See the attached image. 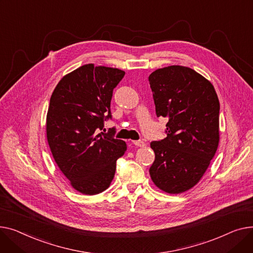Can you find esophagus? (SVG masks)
I'll return each mask as SVG.
<instances>
[{
  "label": "esophagus",
  "mask_w": 253,
  "mask_h": 253,
  "mask_svg": "<svg viewBox=\"0 0 253 253\" xmlns=\"http://www.w3.org/2000/svg\"><path fill=\"white\" fill-rule=\"evenodd\" d=\"M132 144L135 145V146H138V147H144V146H145V143H144V141H142V140L132 141Z\"/></svg>",
  "instance_id": "34e87169"
}]
</instances>
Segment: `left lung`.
Listing matches in <instances>:
<instances>
[{"instance_id": "obj_1", "label": "left lung", "mask_w": 253, "mask_h": 253, "mask_svg": "<svg viewBox=\"0 0 253 253\" xmlns=\"http://www.w3.org/2000/svg\"><path fill=\"white\" fill-rule=\"evenodd\" d=\"M157 117L168 118L167 138L150 146L153 183L169 194L194 187L209 168L219 141V102L211 82L189 67L172 65L149 78Z\"/></svg>"}]
</instances>
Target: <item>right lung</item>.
Here are the masks:
<instances>
[{
	"mask_svg": "<svg viewBox=\"0 0 253 253\" xmlns=\"http://www.w3.org/2000/svg\"><path fill=\"white\" fill-rule=\"evenodd\" d=\"M125 71L85 64L68 73L56 85L47 114V139L57 166L71 186L85 195L106 190L116 160L126 144L114 138L115 128L99 132L111 120L114 87Z\"/></svg>",
	"mask_w": 253,
	"mask_h": 253,
	"instance_id": "add662e5",
	"label": "right lung"
}]
</instances>
